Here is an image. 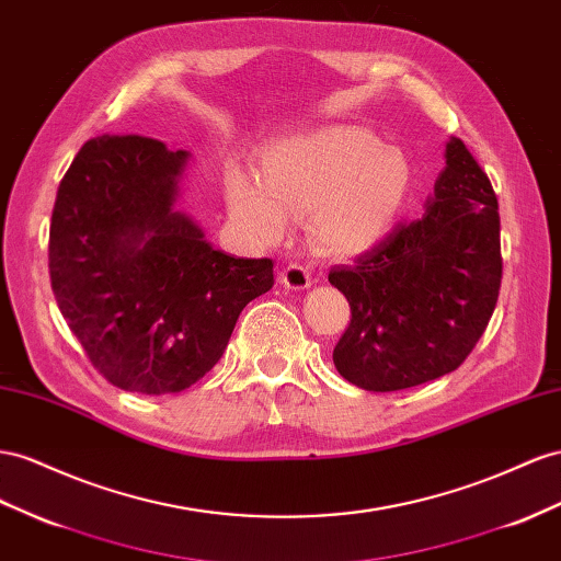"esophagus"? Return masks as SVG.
<instances>
[{
  "instance_id": "34e87169",
  "label": "esophagus",
  "mask_w": 561,
  "mask_h": 561,
  "mask_svg": "<svg viewBox=\"0 0 561 561\" xmlns=\"http://www.w3.org/2000/svg\"><path fill=\"white\" fill-rule=\"evenodd\" d=\"M280 283H283V287H287V290H307V287L311 285V274H309V268H305V266L290 264V266L283 268Z\"/></svg>"
}]
</instances>
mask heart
Listing matches in <instances>:
<instances>
[{
	"instance_id": "1",
	"label": "heart",
	"mask_w": 561,
	"mask_h": 561,
	"mask_svg": "<svg viewBox=\"0 0 561 561\" xmlns=\"http://www.w3.org/2000/svg\"><path fill=\"white\" fill-rule=\"evenodd\" d=\"M413 186V162L358 125H328L268 144L260 176L231 168L226 203L236 226L260 245L311 211V236L328 254L358 256L393 231Z\"/></svg>"
}]
</instances>
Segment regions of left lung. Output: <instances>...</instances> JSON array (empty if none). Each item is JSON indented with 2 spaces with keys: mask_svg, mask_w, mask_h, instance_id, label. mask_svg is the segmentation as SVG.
I'll return each instance as SVG.
<instances>
[{
  "mask_svg": "<svg viewBox=\"0 0 561 561\" xmlns=\"http://www.w3.org/2000/svg\"><path fill=\"white\" fill-rule=\"evenodd\" d=\"M444 158L422 215L328 274L352 307L332 360L366 391H399L453 373L495 309L503 260L493 186L456 136Z\"/></svg>",
  "mask_w": 561,
  "mask_h": 561,
  "instance_id": "1",
  "label": "left lung"
}]
</instances>
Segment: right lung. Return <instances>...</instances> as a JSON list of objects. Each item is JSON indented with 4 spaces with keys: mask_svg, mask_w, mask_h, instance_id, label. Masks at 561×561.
<instances>
[{
    "mask_svg": "<svg viewBox=\"0 0 561 561\" xmlns=\"http://www.w3.org/2000/svg\"><path fill=\"white\" fill-rule=\"evenodd\" d=\"M144 136H96L60 181L49 231L58 309L111 385L160 397L215 368L274 262L207 243L176 207L191 164Z\"/></svg>",
    "mask_w": 561,
    "mask_h": 561,
    "instance_id": "add662e5",
    "label": "right lung"
}]
</instances>
